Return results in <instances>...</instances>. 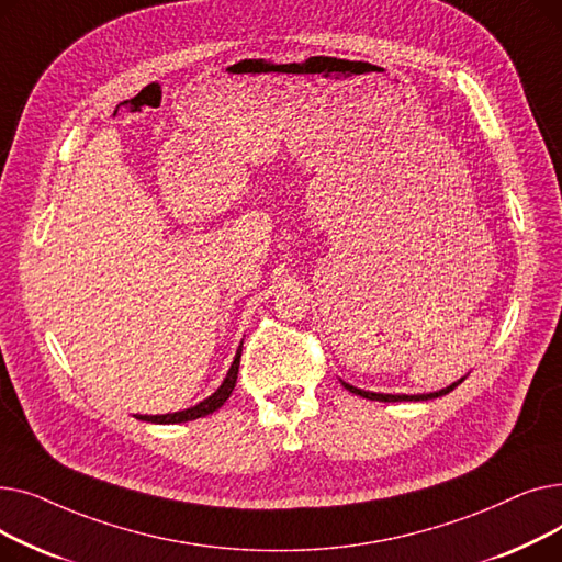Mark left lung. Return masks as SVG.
<instances>
[{"instance_id": "left-lung-1", "label": "left lung", "mask_w": 562, "mask_h": 562, "mask_svg": "<svg viewBox=\"0 0 562 562\" xmlns=\"http://www.w3.org/2000/svg\"><path fill=\"white\" fill-rule=\"evenodd\" d=\"M464 378H460L458 382H453V385H449L447 390H439V392H430V394H417V396H407V394H375V392H364V390H358V387H352V385H348V382H344L341 380V385L350 392V394H358V396H362V398H369V401H382V403H398V401H430V398H437V396H445V394H449V392H453L460 382H462Z\"/></svg>"}]
</instances>
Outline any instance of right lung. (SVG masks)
I'll return each instance as SVG.
<instances>
[{"label":"right lung","mask_w":562,"mask_h":562,"mask_svg":"<svg viewBox=\"0 0 562 562\" xmlns=\"http://www.w3.org/2000/svg\"><path fill=\"white\" fill-rule=\"evenodd\" d=\"M239 362H241V346H239V350H236L234 362H232V367H229V371H227V375H225V380H223V385H221L210 398L200 401L198 405H193V407H189V409L170 412V415H155V417H150V415H138L136 419L150 422V424H182V422H193V419L212 415V412H216V409L229 398V394H232V390H234V385H236V373H239Z\"/></svg>","instance_id":"add662e5"}]
</instances>
